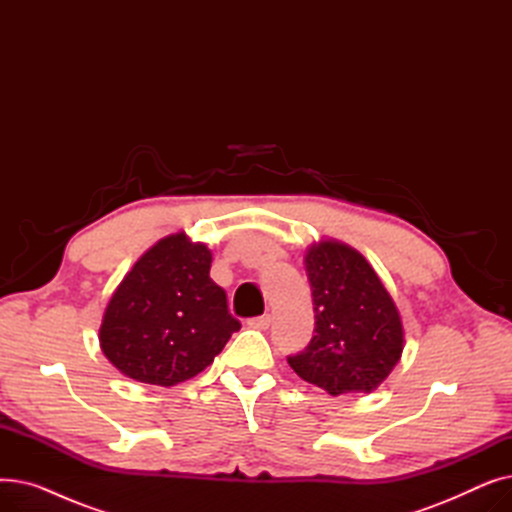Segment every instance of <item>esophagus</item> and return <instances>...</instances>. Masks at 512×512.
<instances>
[{
	"instance_id": "34e87169",
	"label": "esophagus",
	"mask_w": 512,
	"mask_h": 512,
	"mask_svg": "<svg viewBox=\"0 0 512 512\" xmlns=\"http://www.w3.org/2000/svg\"><path fill=\"white\" fill-rule=\"evenodd\" d=\"M272 324V317L270 315H261V317H253L249 319V326L255 330H267Z\"/></svg>"
}]
</instances>
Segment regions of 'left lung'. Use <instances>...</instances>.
<instances>
[{
  "label": "left lung",
  "instance_id": "obj_1",
  "mask_svg": "<svg viewBox=\"0 0 512 512\" xmlns=\"http://www.w3.org/2000/svg\"><path fill=\"white\" fill-rule=\"evenodd\" d=\"M305 272L315 336L288 365L332 396L378 390L405 348L400 311L384 282L357 249L334 238L307 249Z\"/></svg>",
  "mask_w": 512,
  "mask_h": 512
}]
</instances>
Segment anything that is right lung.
<instances>
[{"instance_id":"add662e5","label":"right lung","mask_w":512,"mask_h":512,"mask_svg":"<svg viewBox=\"0 0 512 512\" xmlns=\"http://www.w3.org/2000/svg\"><path fill=\"white\" fill-rule=\"evenodd\" d=\"M209 270L203 242L184 232L157 240L107 301L99 326L107 361L134 382L166 388L209 367L240 330Z\"/></svg>"}]
</instances>
